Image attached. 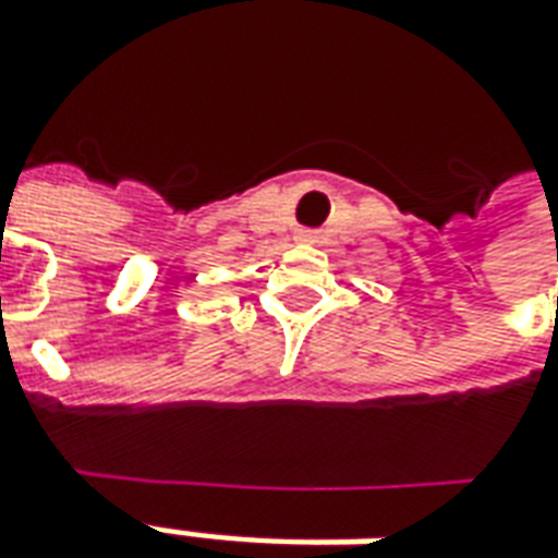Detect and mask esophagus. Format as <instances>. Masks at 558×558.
<instances>
[{"instance_id": "1", "label": "esophagus", "mask_w": 558, "mask_h": 558, "mask_svg": "<svg viewBox=\"0 0 558 558\" xmlns=\"http://www.w3.org/2000/svg\"><path fill=\"white\" fill-rule=\"evenodd\" d=\"M295 238H299L302 244H314V241H317V231H314V229H302V231H299V234H295Z\"/></svg>"}]
</instances>
